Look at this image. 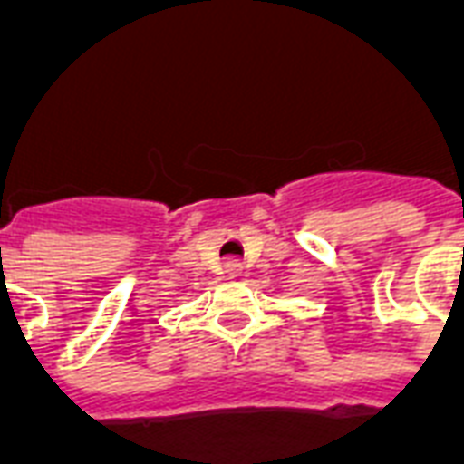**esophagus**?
<instances>
[{"mask_svg": "<svg viewBox=\"0 0 464 464\" xmlns=\"http://www.w3.org/2000/svg\"><path fill=\"white\" fill-rule=\"evenodd\" d=\"M224 272L228 276H240V262H236V260H228L224 265Z\"/></svg>", "mask_w": 464, "mask_h": 464, "instance_id": "esophagus-1", "label": "esophagus"}]
</instances>
